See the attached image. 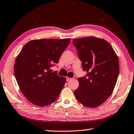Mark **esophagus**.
<instances>
[{
    "label": "esophagus",
    "instance_id": "34e87169",
    "mask_svg": "<svg viewBox=\"0 0 134 134\" xmlns=\"http://www.w3.org/2000/svg\"><path fill=\"white\" fill-rule=\"evenodd\" d=\"M71 80V78H70L68 77H66V80H67V81H70V80Z\"/></svg>",
    "mask_w": 134,
    "mask_h": 134
}]
</instances>
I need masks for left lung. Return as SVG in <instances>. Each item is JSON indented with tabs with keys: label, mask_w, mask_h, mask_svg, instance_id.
Here are the masks:
<instances>
[{
	"label": "left lung",
	"mask_w": 134,
	"mask_h": 134,
	"mask_svg": "<svg viewBox=\"0 0 134 134\" xmlns=\"http://www.w3.org/2000/svg\"><path fill=\"white\" fill-rule=\"evenodd\" d=\"M82 61L86 76L78 78L79 86L74 91L77 100L94 108L111 95L119 74V62L113 48L103 39L90 36L72 40Z\"/></svg>",
	"instance_id": "1"
}]
</instances>
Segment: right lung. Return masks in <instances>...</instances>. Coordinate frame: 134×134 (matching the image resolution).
I'll return each mask as SVG.
<instances>
[{"mask_svg": "<svg viewBox=\"0 0 134 134\" xmlns=\"http://www.w3.org/2000/svg\"><path fill=\"white\" fill-rule=\"evenodd\" d=\"M70 40L35 39L23 46L15 60L14 72L20 91L31 103L43 107L59 97L66 79L50 69L58 63Z\"/></svg>", "mask_w": 134, "mask_h": 134, "instance_id": "add662e5", "label": "right lung"}]
</instances>
